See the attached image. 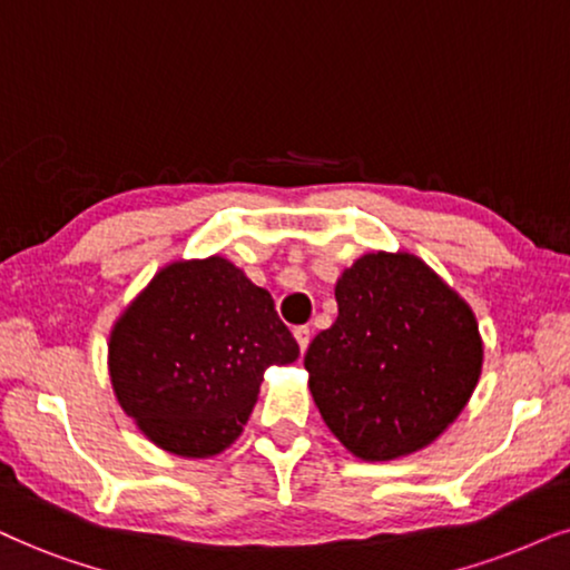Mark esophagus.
Returning <instances> with one entry per match:
<instances>
[{"label": "esophagus", "instance_id": "1", "mask_svg": "<svg viewBox=\"0 0 570 570\" xmlns=\"http://www.w3.org/2000/svg\"><path fill=\"white\" fill-rule=\"evenodd\" d=\"M293 335H296L298 348H301V351H306V348H308V341H312V330H308L306 325H301V327L293 330Z\"/></svg>", "mask_w": 570, "mask_h": 570}]
</instances>
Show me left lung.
<instances>
[{
  "mask_svg": "<svg viewBox=\"0 0 570 570\" xmlns=\"http://www.w3.org/2000/svg\"><path fill=\"white\" fill-rule=\"evenodd\" d=\"M338 320L308 343V389L335 439L396 460L454 423L481 377L473 312L410 253H367L338 277Z\"/></svg>",
  "mask_w": 570,
  "mask_h": 570,
  "instance_id": "1",
  "label": "left lung"
}]
</instances>
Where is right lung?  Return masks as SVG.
<instances>
[{
	"instance_id": "obj_1",
	"label": "right lung",
	"mask_w": 570,
	"mask_h": 570,
	"mask_svg": "<svg viewBox=\"0 0 570 570\" xmlns=\"http://www.w3.org/2000/svg\"><path fill=\"white\" fill-rule=\"evenodd\" d=\"M110 383L153 444L181 456L219 454L243 431L272 364L298 343L264 287L227 258L160 269L116 322Z\"/></svg>"
}]
</instances>
